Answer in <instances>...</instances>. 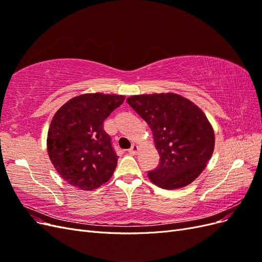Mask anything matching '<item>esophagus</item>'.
I'll list each match as a JSON object with an SVG mask.
<instances>
[{"label":"esophagus","mask_w":262,"mask_h":262,"mask_svg":"<svg viewBox=\"0 0 262 262\" xmlns=\"http://www.w3.org/2000/svg\"><path fill=\"white\" fill-rule=\"evenodd\" d=\"M138 150H139V146H138L137 144H133V145L131 146V148L128 150V152H129V154H131V155H136V154L138 153Z\"/></svg>","instance_id":"esophagus-1"}]
</instances>
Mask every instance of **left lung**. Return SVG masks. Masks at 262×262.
Segmentation results:
<instances>
[{"mask_svg": "<svg viewBox=\"0 0 262 262\" xmlns=\"http://www.w3.org/2000/svg\"><path fill=\"white\" fill-rule=\"evenodd\" d=\"M126 101L152 130L160 154L158 167L147 173L149 180L172 190L199 177L215 145L214 130L202 110L173 93L134 95Z\"/></svg>", "mask_w": 262, "mask_h": 262, "instance_id": "1", "label": "left lung"}]
</instances>
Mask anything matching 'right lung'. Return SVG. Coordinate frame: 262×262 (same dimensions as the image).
<instances>
[{
  "label": "right lung",
  "instance_id": "1",
  "mask_svg": "<svg viewBox=\"0 0 262 262\" xmlns=\"http://www.w3.org/2000/svg\"><path fill=\"white\" fill-rule=\"evenodd\" d=\"M124 98L115 94H83L54 114L47 150L55 170L71 186L92 191L112 178L118 156L104 130V120Z\"/></svg>",
  "mask_w": 262,
  "mask_h": 262
}]
</instances>
